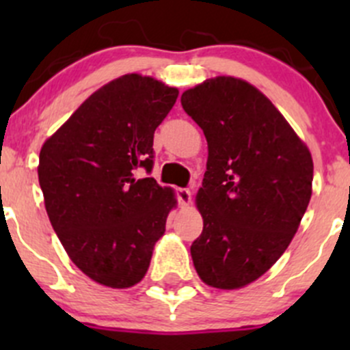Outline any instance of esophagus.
<instances>
[{
    "label": "esophagus",
    "mask_w": 350,
    "mask_h": 350,
    "mask_svg": "<svg viewBox=\"0 0 350 350\" xmlns=\"http://www.w3.org/2000/svg\"><path fill=\"white\" fill-rule=\"evenodd\" d=\"M176 196H178V201L183 206L191 203V191L188 188H176Z\"/></svg>",
    "instance_id": "34e87169"
}]
</instances>
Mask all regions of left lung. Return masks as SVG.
<instances>
[{
    "instance_id": "left-lung-1",
    "label": "left lung",
    "mask_w": 350,
    "mask_h": 350,
    "mask_svg": "<svg viewBox=\"0 0 350 350\" xmlns=\"http://www.w3.org/2000/svg\"><path fill=\"white\" fill-rule=\"evenodd\" d=\"M181 105L208 142L193 264L208 286L242 288L295 237L312 198V154L278 108L237 77L206 79L185 91Z\"/></svg>"
}]
</instances>
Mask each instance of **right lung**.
<instances>
[{
    "instance_id": "1",
    "label": "right lung",
    "mask_w": 350,
    "mask_h": 350,
    "mask_svg": "<svg viewBox=\"0 0 350 350\" xmlns=\"http://www.w3.org/2000/svg\"><path fill=\"white\" fill-rule=\"evenodd\" d=\"M179 91L125 74L94 91L45 140L38 183L49 220L67 256L86 276L130 288L149 269L176 198L149 174L154 132Z\"/></svg>"
}]
</instances>
